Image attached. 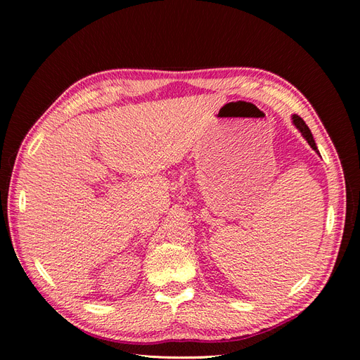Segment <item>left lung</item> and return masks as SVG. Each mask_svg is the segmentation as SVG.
Here are the masks:
<instances>
[{"label": "left lung", "mask_w": 360, "mask_h": 360, "mask_svg": "<svg viewBox=\"0 0 360 360\" xmlns=\"http://www.w3.org/2000/svg\"><path fill=\"white\" fill-rule=\"evenodd\" d=\"M291 120H292V124L296 126L299 132L302 134V136L308 141V144L312 147V150H315V151H317V153H319V148H317V146H315L314 136H312V134H311L309 127L307 126V123H304L303 120H302L299 115H296V114H292V115H291ZM319 155H320V153H319Z\"/></svg>", "instance_id": "8db88e82"}]
</instances>
